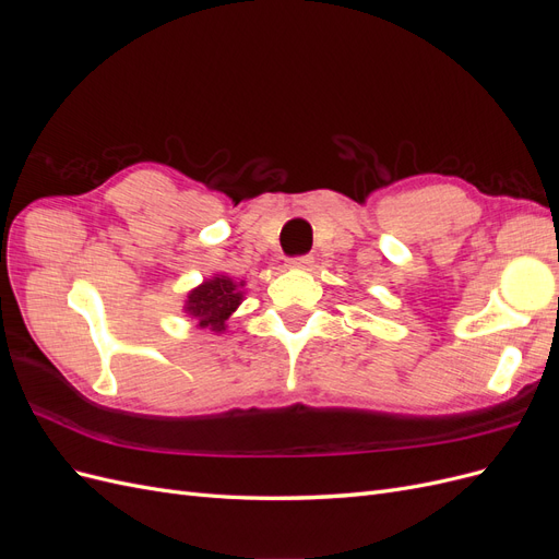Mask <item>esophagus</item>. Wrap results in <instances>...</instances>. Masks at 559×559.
<instances>
[{
    "mask_svg": "<svg viewBox=\"0 0 559 559\" xmlns=\"http://www.w3.org/2000/svg\"><path fill=\"white\" fill-rule=\"evenodd\" d=\"M312 263H314V259L310 257V253H306V257H296V259L289 261L292 267H302V270H308Z\"/></svg>",
    "mask_w": 559,
    "mask_h": 559,
    "instance_id": "1",
    "label": "esophagus"
}]
</instances>
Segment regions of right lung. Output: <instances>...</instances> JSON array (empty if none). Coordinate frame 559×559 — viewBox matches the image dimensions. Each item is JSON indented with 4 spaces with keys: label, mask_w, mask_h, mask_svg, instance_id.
<instances>
[{
    "label": "right lung",
    "mask_w": 559,
    "mask_h": 559,
    "mask_svg": "<svg viewBox=\"0 0 559 559\" xmlns=\"http://www.w3.org/2000/svg\"><path fill=\"white\" fill-rule=\"evenodd\" d=\"M242 282H233L226 275H218L205 280L186 298V314H191L200 329H207L214 333L226 331L228 317L238 310L242 302Z\"/></svg>",
    "instance_id": "add662e5"
}]
</instances>
